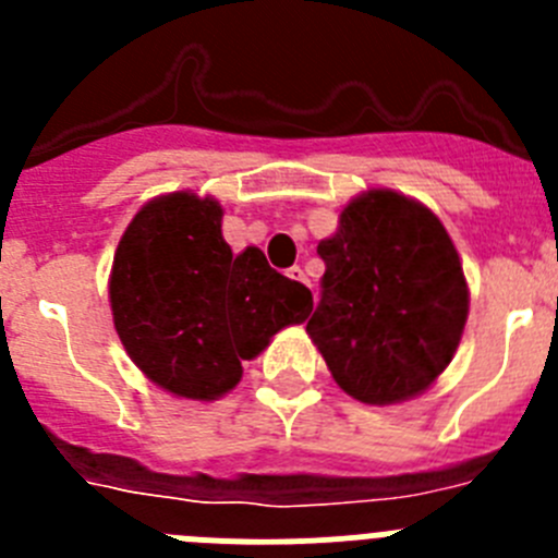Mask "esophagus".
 <instances>
[{
    "label": "esophagus",
    "mask_w": 558,
    "mask_h": 558,
    "mask_svg": "<svg viewBox=\"0 0 558 558\" xmlns=\"http://www.w3.org/2000/svg\"><path fill=\"white\" fill-rule=\"evenodd\" d=\"M288 276H290V279H293V282L307 284V274H304V270L299 268V265H295V268H290V270H288Z\"/></svg>",
    "instance_id": "34e87169"
}]
</instances>
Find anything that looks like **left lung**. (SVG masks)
<instances>
[{"label":"left lung","instance_id":"left-lung-1","mask_svg":"<svg viewBox=\"0 0 558 558\" xmlns=\"http://www.w3.org/2000/svg\"><path fill=\"white\" fill-rule=\"evenodd\" d=\"M327 270L310 338L349 397L391 405L425 391L461 340L470 293L441 220L416 201L372 190L318 243Z\"/></svg>","mask_w":558,"mask_h":558}]
</instances>
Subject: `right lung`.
<instances>
[{"label":"right lung","mask_w":558,"mask_h":558,"mask_svg":"<svg viewBox=\"0 0 558 558\" xmlns=\"http://www.w3.org/2000/svg\"><path fill=\"white\" fill-rule=\"evenodd\" d=\"M218 201L172 192L122 234L111 270L113 327L131 360L175 397L218 399L270 335L302 324L313 293L259 248L231 254Z\"/></svg>","instance_id":"add662e5"}]
</instances>
